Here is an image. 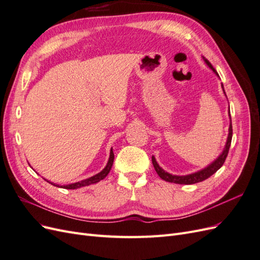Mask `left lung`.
I'll return each instance as SVG.
<instances>
[{
  "label": "left lung",
  "mask_w": 260,
  "mask_h": 260,
  "mask_svg": "<svg viewBox=\"0 0 260 260\" xmlns=\"http://www.w3.org/2000/svg\"><path fill=\"white\" fill-rule=\"evenodd\" d=\"M205 61H206V64L217 74L216 69L212 67V65L210 64V62L207 59H205ZM230 117H231V115H230ZM231 140H232V122L230 123L229 136H228V141H226V144H225V147L223 149L222 154L220 155L214 162H212L211 165H209L207 168L203 169L201 171L195 172V174H192V175H187V176H172V175L168 174V172L162 170L158 166V164L156 162V159H155L154 156L152 157V162L154 165V168H155V170L157 172V175H158L162 180L168 181V182L178 183V184H194V183H198V182H202V181L208 179L210 176L214 175L217 170H219L220 168L222 167V165L224 164L225 158H226V156H228V153H229L230 145H231Z\"/></svg>",
  "instance_id": "obj_1"
}]
</instances>
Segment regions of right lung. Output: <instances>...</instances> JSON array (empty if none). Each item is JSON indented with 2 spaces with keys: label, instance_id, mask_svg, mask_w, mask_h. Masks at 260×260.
Instances as JSON below:
<instances>
[{
  "label": "right lung",
  "instance_id": "obj_1",
  "mask_svg": "<svg viewBox=\"0 0 260 260\" xmlns=\"http://www.w3.org/2000/svg\"><path fill=\"white\" fill-rule=\"evenodd\" d=\"M113 162H114V153H113V149H111V155H109V159H108V162L106 165V167L103 170H102L100 174L93 176V177H91L89 179H85L83 181H80V182H76V183L68 184V185H62L60 187L68 188V190H75V188H79V187H82V186H86V185H90V184H93V183H96V182H99V181L103 180L109 174V171H111L112 166H113ZM51 184H53V183H51ZM53 185L58 186L57 184H53Z\"/></svg>",
  "mask_w": 260,
  "mask_h": 260
}]
</instances>
